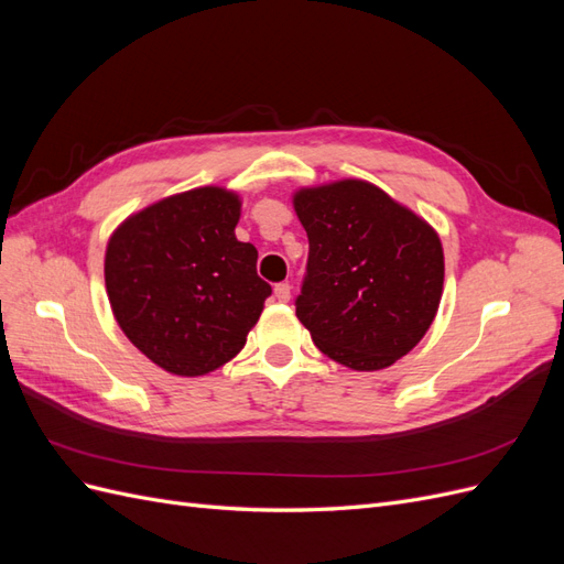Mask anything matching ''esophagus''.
<instances>
[{
  "label": "esophagus",
  "mask_w": 564,
  "mask_h": 564,
  "mask_svg": "<svg viewBox=\"0 0 564 564\" xmlns=\"http://www.w3.org/2000/svg\"><path fill=\"white\" fill-rule=\"evenodd\" d=\"M275 299H278L280 303H289V299H292V286H289L286 282L275 284Z\"/></svg>",
  "instance_id": "1"
}]
</instances>
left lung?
<instances>
[{
    "instance_id": "obj_1",
    "label": "left lung",
    "mask_w": 564,
    "mask_h": 564,
    "mask_svg": "<svg viewBox=\"0 0 564 564\" xmlns=\"http://www.w3.org/2000/svg\"><path fill=\"white\" fill-rule=\"evenodd\" d=\"M292 202L311 245L296 317L338 365H395L440 308L445 251L437 230L360 178L299 187Z\"/></svg>"
}]
</instances>
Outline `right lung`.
Here are the masks:
<instances>
[{
  "instance_id": "obj_1",
  "label": "right lung",
  "mask_w": 564,
  "mask_h": 564,
  "mask_svg": "<svg viewBox=\"0 0 564 564\" xmlns=\"http://www.w3.org/2000/svg\"><path fill=\"white\" fill-rule=\"evenodd\" d=\"M242 199L193 187L127 216L106 247V292L119 329L174 377H204L247 344L270 296L259 251L235 237Z\"/></svg>"
}]
</instances>
